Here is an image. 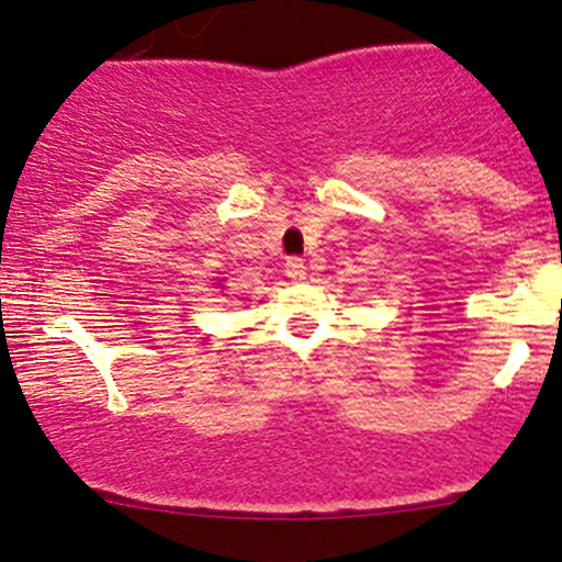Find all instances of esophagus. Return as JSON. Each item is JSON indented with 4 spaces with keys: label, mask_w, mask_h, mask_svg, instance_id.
<instances>
[{
    "label": "esophagus",
    "mask_w": 562,
    "mask_h": 562,
    "mask_svg": "<svg viewBox=\"0 0 562 562\" xmlns=\"http://www.w3.org/2000/svg\"><path fill=\"white\" fill-rule=\"evenodd\" d=\"M283 270H286V276L292 281H302L305 279V262L300 260V257H289L286 265H283Z\"/></svg>",
    "instance_id": "1"
}]
</instances>
